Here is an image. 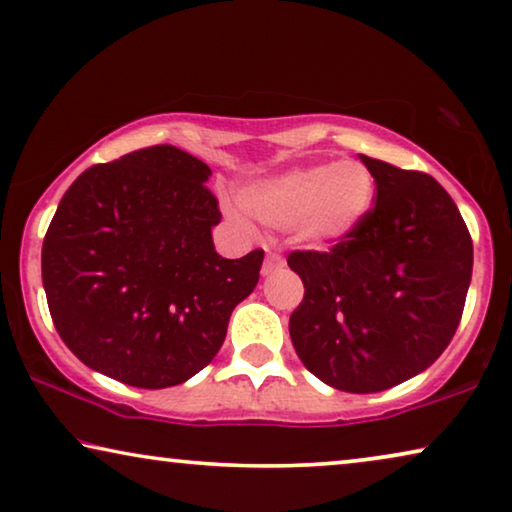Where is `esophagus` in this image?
Segmentation results:
<instances>
[{"label":"esophagus","instance_id":"34e87169","mask_svg":"<svg viewBox=\"0 0 512 512\" xmlns=\"http://www.w3.org/2000/svg\"><path fill=\"white\" fill-rule=\"evenodd\" d=\"M280 266H283V257H280L278 250L266 248V259H264V266H262V273H264V276H269V273H273L276 269H280Z\"/></svg>","mask_w":512,"mask_h":512}]
</instances>
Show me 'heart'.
<instances>
[{
	"mask_svg": "<svg viewBox=\"0 0 512 512\" xmlns=\"http://www.w3.org/2000/svg\"><path fill=\"white\" fill-rule=\"evenodd\" d=\"M376 201V178L362 162L313 164L290 169L241 190V204L271 227H292L308 248H331L348 241Z\"/></svg>",
	"mask_w": 512,
	"mask_h": 512,
	"instance_id": "b5f03b06",
	"label": "heart"
}]
</instances>
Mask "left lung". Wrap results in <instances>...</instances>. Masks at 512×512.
I'll return each mask as SVG.
<instances>
[{
  "label": "left lung",
  "instance_id": "1",
  "mask_svg": "<svg viewBox=\"0 0 512 512\" xmlns=\"http://www.w3.org/2000/svg\"><path fill=\"white\" fill-rule=\"evenodd\" d=\"M376 178V206L329 253L287 257L304 280L290 318L297 355L343 392H383L441 357L462 320L473 243L441 183L362 155Z\"/></svg>",
  "mask_w": 512,
  "mask_h": 512
}]
</instances>
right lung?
<instances>
[{
    "mask_svg": "<svg viewBox=\"0 0 512 512\" xmlns=\"http://www.w3.org/2000/svg\"><path fill=\"white\" fill-rule=\"evenodd\" d=\"M211 169L174 146L83 171L41 250L50 318L85 366L162 390L218 355L229 315L255 290L264 250L215 253Z\"/></svg>",
    "mask_w": 512,
    "mask_h": 512,
    "instance_id": "add662e5",
    "label": "right lung"
}]
</instances>
